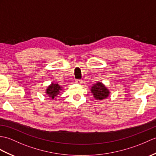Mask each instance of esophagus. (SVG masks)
<instances>
[{"label":"esophagus","mask_w":156,"mask_h":156,"mask_svg":"<svg viewBox=\"0 0 156 156\" xmlns=\"http://www.w3.org/2000/svg\"><path fill=\"white\" fill-rule=\"evenodd\" d=\"M75 83H76V84H80L82 83V80H75Z\"/></svg>","instance_id":"34e87169"}]
</instances>
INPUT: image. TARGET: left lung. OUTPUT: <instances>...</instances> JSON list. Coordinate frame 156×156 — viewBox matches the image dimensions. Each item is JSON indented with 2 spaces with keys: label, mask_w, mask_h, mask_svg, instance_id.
Segmentation results:
<instances>
[{
  "label": "left lung",
  "mask_w": 156,
  "mask_h": 156,
  "mask_svg": "<svg viewBox=\"0 0 156 156\" xmlns=\"http://www.w3.org/2000/svg\"><path fill=\"white\" fill-rule=\"evenodd\" d=\"M91 92L96 100H102L106 98L110 94L109 90L102 83L97 82L91 88Z\"/></svg>",
  "instance_id": "obj_1"
}]
</instances>
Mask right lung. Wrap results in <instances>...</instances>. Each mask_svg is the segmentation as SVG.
I'll return each instance as SVG.
<instances>
[{
  "label": "right lung",
  "instance_id": "obj_1",
  "mask_svg": "<svg viewBox=\"0 0 156 156\" xmlns=\"http://www.w3.org/2000/svg\"><path fill=\"white\" fill-rule=\"evenodd\" d=\"M62 87L58 84H51L46 89V93L48 97H50L52 99H54L58 95V94L60 92Z\"/></svg>",
  "mask_w": 156,
  "mask_h": 156
}]
</instances>
